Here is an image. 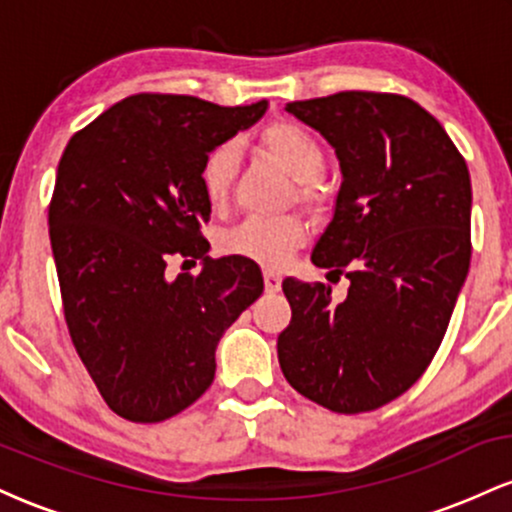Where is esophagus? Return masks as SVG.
I'll use <instances>...</instances> for the list:
<instances>
[{
	"label": "esophagus",
	"instance_id": "1",
	"mask_svg": "<svg viewBox=\"0 0 512 512\" xmlns=\"http://www.w3.org/2000/svg\"><path fill=\"white\" fill-rule=\"evenodd\" d=\"M264 289H267L269 293H276L281 289V276L272 272V269H267V272H264Z\"/></svg>",
	"mask_w": 512,
	"mask_h": 512
}]
</instances>
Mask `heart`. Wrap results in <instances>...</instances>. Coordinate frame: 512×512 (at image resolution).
<instances>
[{
	"label": "heart",
	"mask_w": 512,
	"mask_h": 512,
	"mask_svg": "<svg viewBox=\"0 0 512 512\" xmlns=\"http://www.w3.org/2000/svg\"><path fill=\"white\" fill-rule=\"evenodd\" d=\"M257 144L293 178L291 202L296 199V204H301L310 214H322L330 204V192L320 178L325 170V149L313 134L296 122L274 120L257 132ZM236 170V144L223 142L204 156L199 182H202L204 197L214 209H221L231 197ZM305 236H308V226L298 214H284L276 219L252 216L228 228L219 238V248L226 255L245 257L267 269H281L305 243Z\"/></svg>",
	"instance_id": "b5f03b06"
}]
</instances>
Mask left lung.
<instances>
[{
	"instance_id": "left-lung-1",
	"label": "left lung",
	"mask_w": 512,
	"mask_h": 512,
	"mask_svg": "<svg viewBox=\"0 0 512 512\" xmlns=\"http://www.w3.org/2000/svg\"><path fill=\"white\" fill-rule=\"evenodd\" d=\"M334 146L342 190L313 262L346 276L284 279L276 351L296 392L337 414L380 409L436 356L472 257L467 163L431 113L399 93L342 91L286 105Z\"/></svg>"
}]
</instances>
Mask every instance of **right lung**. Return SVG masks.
I'll list each match as a JSON object with an SVG mask.
<instances>
[{"label": "right lung", "instance_id": "1", "mask_svg": "<svg viewBox=\"0 0 512 512\" xmlns=\"http://www.w3.org/2000/svg\"><path fill=\"white\" fill-rule=\"evenodd\" d=\"M267 101L238 108L134 93L69 139L48 207L64 322L110 409L156 424L214 380L221 334L260 298L245 257L209 260L204 156L250 127ZM205 260L167 279V264Z\"/></svg>", "mask_w": 512, "mask_h": 512}]
</instances>
